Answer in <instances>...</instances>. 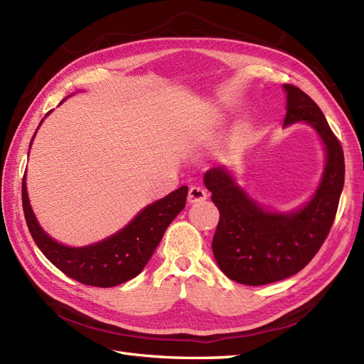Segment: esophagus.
<instances>
[{
    "mask_svg": "<svg viewBox=\"0 0 364 364\" xmlns=\"http://www.w3.org/2000/svg\"><path fill=\"white\" fill-rule=\"evenodd\" d=\"M208 198V192L206 189L200 188V186H192L189 189V196H188V200L189 203H198V202H203V200Z\"/></svg>",
    "mask_w": 364,
    "mask_h": 364,
    "instance_id": "esophagus-1",
    "label": "esophagus"
}]
</instances>
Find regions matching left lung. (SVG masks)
I'll return each instance as SVG.
<instances>
[{
    "label": "left lung",
    "mask_w": 364,
    "mask_h": 364,
    "mask_svg": "<svg viewBox=\"0 0 364 364\" xmlns=\"http://www.w3.org/2000/svg\"><path fill=\"white\" fill-rule=\"evenodd\" d=\"M283 127L306 123L326 153L319 184L308 202L291 211H277L255 200L225 166L210 168L203 176L220 213L213 239L214 258L223 274L241 284H267L300 272L326 241L344 186L343 146L326 115L299 87L283 84Z\"/></svg>",
    "instance_id": "8db88e82"
}]
</instances>
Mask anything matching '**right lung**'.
<instances>
[{"instance_id": "right-lung-1", "label": "right lung", "mask_w": 364, "mask_h": 364, "mask_svg": "<svg viewBox=\"0 0 364 364\" xmlns=\"http://www.w3.org/2000/svg\"><path fill=\"white\" fill-rule=\"evenodd\" d=\"M67 98L59 105H63ZM42 122L38 123V127L42 125ZM36 133L31 139V144L34 141ZM186 197L188 186L178 188L164 198L146 205L117 233L94 244L70 247L51 237L38 223L28 197L26 172L21 184L23 211H25L29 233L38 249L67 277L82 284L98 286V288L122 284L142 272L170 222L186 206Z\"/></svg>"}]
</instances>
